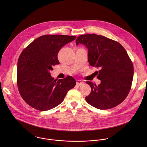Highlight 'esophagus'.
<instances>
[{
    "instance_id": "1",
    "label": "esophagus",
    "mask_w": 147,
    "mask_h": 147,
    "mask_svg": "<svg viewBox=\"0 0 147 147\" xmlns=\"http://www.w3.org/2000/svg\"><path fill=\"white\" fill-rule=\"evenodd\" d=\"M83 83H84V82H82L81 80H77V82H76V84H77V85H78V86H80V85H82Z\"/></svg>"
}]
</instances>
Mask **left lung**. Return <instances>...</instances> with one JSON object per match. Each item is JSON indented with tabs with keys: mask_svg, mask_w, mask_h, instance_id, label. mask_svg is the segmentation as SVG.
<instances>
[{
	"mask_svg": "<svg viewBox=\"0 0 147 147\" xmlns=\"http://www.w3.org/2000/svg\"><path fill=\"white\" fill-rule=\"evenodd\" d=\"M76 43L88 49V62L100 69L98 85L91 82V92L85 97L86 102L98 109H109L122 102L131 86L134 67L125 48L118 42L104 36L88 34L79 36Z\"/></svg>",
	"mask_w": 147,
	"mask_h": 147,
	"instance_id": "left-lung-1",
	"label": "left lung"
}]
</instances>
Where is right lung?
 I'll list each match as a JSON object with an SVG mask.
<instances>
[{"label": "right lung", "mask_w": 147, "mask_h": 147, "mask_svg": "<svg viewBox=\"0 0 147 147\" xmlns=\"http://www.w3.org/2000/svg\"><path fill=\"white\" fill-rule=\"evenodd\" d=\"M76 38L65 35H44L34 40L21 53L18 62L17 83L22 99L31 107L47 111L63 102L76 85L68 76L54 79L50 71L59 64L58 54L65 45Z\"/></svg>", "instance_id": "right-lung-1"}]
</instances>
